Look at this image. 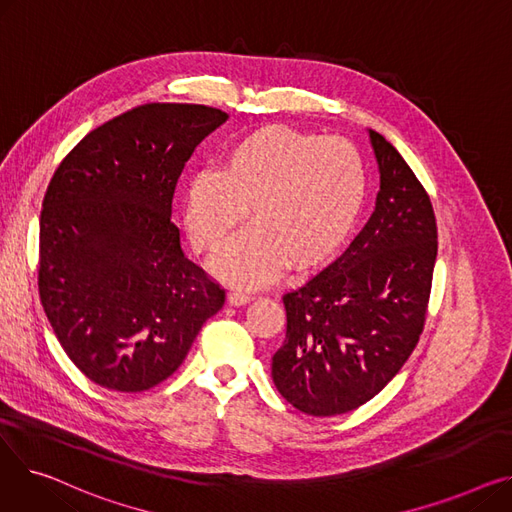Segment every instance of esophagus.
<instances>
[{
  "mask_svg": "<svg viewBox=\"0 0 512 512\" xmlns=\"http://www.w3.org/2000/svg\"><path fill=\"white\" fill-rule=\"evenodd\" d=\"M228 301H230V305H234V307H238V305H245V303L253 301V292L240 290V288L230 290V294H228Z\"/></svg>",
  "mask_w": 512,
  "mask_h": 512,
  "instance_id": "obj_1",
  "label": "esophagus"
}]
</instances>
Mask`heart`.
<instances>
[{
  "label": "heart",
  "instance_id": "heart-1",
  "mask_svg": "<svg viewBox=\"0 0 512 512\" xmlns=\"http://www.w3.org/2000/svg\"><path fill=\"white\" fill-rule=\"evenodd\" d=\"M367 197L359 149L340 137L263 126L234 141L218 170L186 184L184 220L201 253L222 249L247 218L215 270L236 284L274 276L284 261L307 270L332 257L355 230Z\"/></svg>",
  "mask_w": 512,
  "mask_h": 512
}]
</instances>
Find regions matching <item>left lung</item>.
I'll return each mask as SVG.
<instances>
[{
  "mask_svg": "<svg viewBox=\"0 0 512 512\" xmlns=\"http://www.w3.org/2000/svg\"><path fill=\"white\" fill-rule=\"evenodd\" d=\"M380 193L365 228L326 270L286 292L278 392L313 417L355 411L407 363L423 332L438 255L429 195L402 155L369 130Z\"/></svg>",
  "mask_w": 512,
  "mask_h": 512,
  "instance_id": "left-lung-1",
  "label": "left lung"
}]
</instances>
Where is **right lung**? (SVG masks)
I'll list each match as a JSON object with an SVG mask.
<instances>
[{"label": "right lung", "mask_w": 512, "mask_h": 512, "mask_svg": "<svg viewBox=\"0 0 512 512\" xmlns=\"http://www.w3.org/2000/svg\"><path fill=\"white\" fill-rule=\"evenodd\" d=\"M226 120L207 105H139L91 130L47 186L41 303L70 361L107 390L168 380L224 307V288L182 253L172 199L188 157Z\"/></svg>", "instance_id": "add662e5"}]
</instances>
